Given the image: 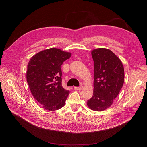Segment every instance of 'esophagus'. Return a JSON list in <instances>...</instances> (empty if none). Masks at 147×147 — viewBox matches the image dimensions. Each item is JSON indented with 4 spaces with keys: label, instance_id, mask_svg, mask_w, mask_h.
I'll list each match as a JSON object with an SVG mask.
<instances>
[{
    "label": "esophagus",
    "instance_id": "obj_1",
    "mask_svg": "<svg viewBox=\"0 0 147 147\" xmlns=\"http://www.w3.org/2000/svg\"><path fill=\"white\" fill-rule=\"evenodd\" d=\"M82 88V86H80V87H74V90H81Z\"/></svg>",
    "mask_w": 147,
    "mask_h": 147
}]
</instances>
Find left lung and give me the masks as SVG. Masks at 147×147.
Wrapping results in <instances>:
<instances>
[{"instance_id":"8db88e82","label":"left lung","mask_w":147,"mask_h":147,"mask_svg":"<svg viewBox=\"0 0 147 147\" xmlns=\"http://www.w3.org/2000/svg\"><path fill=\"white\" fill-rule=\"evenodd\" d=\"M91 55L94 61V88L87 105L93 111H103L111 106L123 86L124 67L120 59L108 49H94Z\"/></svg>"}]
</instances>
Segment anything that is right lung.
<instances>
[{"label":"right lung","instance_id":"obj_1","mask_svg":"<svg viewBox=\"0 0 147 147\" xmlns=\"http://www.w3.org/2000/svg\"><path fill=\"white\" fill-rule=\"evenodd\" d=\"M71 55L70 52L50 48L35 54L28 62L27 80L30 91L48 111L59 109L66 103L70 91L62 87L60 67Z\"/></svg>","mask_w":147,"mask_h":147}]
</instances>
